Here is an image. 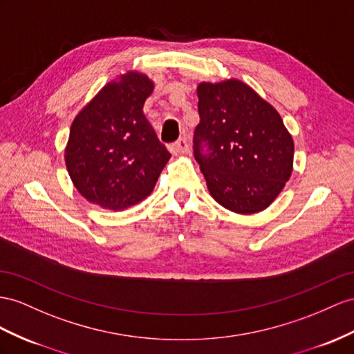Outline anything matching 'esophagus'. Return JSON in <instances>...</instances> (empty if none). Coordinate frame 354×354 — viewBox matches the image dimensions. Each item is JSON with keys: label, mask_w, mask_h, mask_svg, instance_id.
<instances>
[{"label": "esophagus", "mask_w": 354, "mask_h": 354, "mask_svg": "<svg viewBox=\"0 0 354 354\" xmlns=\"http://www.w3.org/2000/svg\"><path fill=\"white\" fill-rule=\"evenodd\" d=\"M170 151L174 152V153H187V152L189 151L187 138H180V139H178V140H176V142L170 147Z\"/></svg>", "instance_id": "esophagus-1"}]
</instances>
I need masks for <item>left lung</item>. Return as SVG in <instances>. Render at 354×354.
<instances>
[{
	"instance_id": "1",
	"label": "left lung",
	"mask_w": 354,
	"mask_h": 354,
	"mask_svg": "<svg viewBox=\"0 0 354 354\" xmlns=\"http://www.w3.org/2000/svg\"><path fill=\"white\" fill-rule=\"evenodd\" d=\"M197 97L194 157L211 196L236 214L266 209L293 171V138L277 109L239 79L198 84Z\"/></svg>"
}]
</instances>
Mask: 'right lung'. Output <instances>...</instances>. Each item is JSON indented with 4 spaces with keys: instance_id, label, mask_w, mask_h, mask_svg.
I'll return each mask as SVG.
<instances>
[{
    "instance_id": "add662e5",
    "label": "right lung",
    "mask_w": 354,
    "mask_h": 354,
    "mask_svg": "<svg viewBox=\"0 0 354 354\" xmlns=\"http://www.w3.org/2000/svg\"><path fill=\"white\" fill-rule=\"evenodd\" d=\"M153 82L127 71L106 84L71 124L66 166L88 202L124 211L147 198L170 158L143 115Z\"/></svg>"
}]
</instances>
